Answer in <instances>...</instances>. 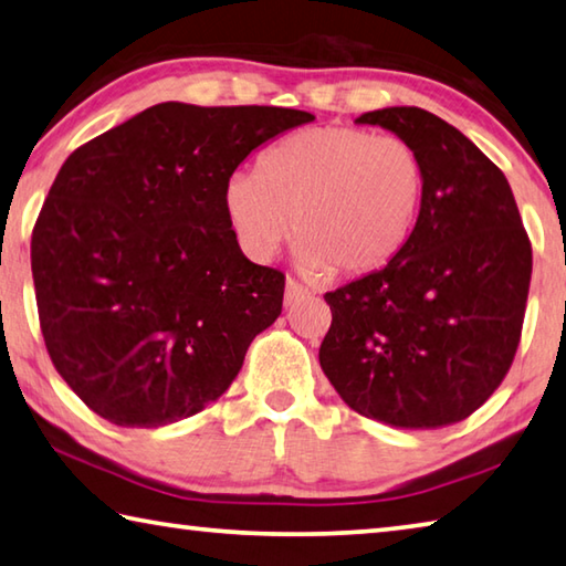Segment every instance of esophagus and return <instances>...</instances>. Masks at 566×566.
Wrapping results in <instances>:
<instances>
[{"label": "esophagus", "mask_w": 566, "mask_h": 566, "mask_svg": "<svg viewBox=\"0 0 566 566\" xmlns=\"http://www.w3.org/2000/svg\"><path fill=\"white\" fill-rule=\"evenodd\" d=\"M306 296H310V290H306V286H302L300 282H294V280H286L284 306H292L296 302H302V300H306Z\"/></svg>", "instance_id": "34e87169"}]
</instances>
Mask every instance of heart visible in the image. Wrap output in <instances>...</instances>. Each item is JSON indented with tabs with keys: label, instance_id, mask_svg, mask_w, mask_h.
Here are the masks:
<instances>
[{
	"label": "heart",
	"instance_id": "1",
	"mask_svg": "<svg viewBox=\"0 0 566 566\" xmlns=\"http://www.w3.org/2000/svg\"><path fill=\"white\" fill-rule=\"evenodd\" d=\"M423 200V163L406 138L318 126L274 143L256 178L224 185V212L242 250L270 256L296 230V262L322 280L384 270L413 238Z\"/></svg>",
	"mask_w": 566,
	"mask_h": 566
}]
</instances>
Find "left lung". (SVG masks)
<instances>
[{
	"label": "left lung",
	"instance_id": "obj_1",
	"mask_svg": "<svg viewBox=\"0 0 566 566\" xmlns=\"http://www.w3.org/2000/svg\"><path fill=\"white\" fill-rule=\"evenodd\" d=\"M423 163L413 238L384 270L324 294L318 364L348 408L394 428L465 420L515 358L532 248L510 182L475 143L416 106L358 116Z\"/></svg>",
	"mask_w": 566,
	"mask_h": 566
}]
</instances>
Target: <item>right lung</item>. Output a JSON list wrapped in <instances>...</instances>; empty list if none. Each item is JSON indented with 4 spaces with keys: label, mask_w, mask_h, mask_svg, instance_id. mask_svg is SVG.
Listing matches in <instances>:
<instances>
[{
    "label": "right lung",
    "mask_w": 566,
    "mask_h": 566,
    "mask_svg": "<svg viewBox=\"0 0 566 566\" xmlns=\"http://www.w3.org/2000/svg\"><path fill=\"white\" fill-rule=\"evenodd\" d=\"M310 120L168 101L66 158L34 224L32 274L46 352L94 413L160 428L230 388L282 314L284 274L242 254L224 185Z\"/></svg>",
    "instance_id": "1"
}]
</instances>
